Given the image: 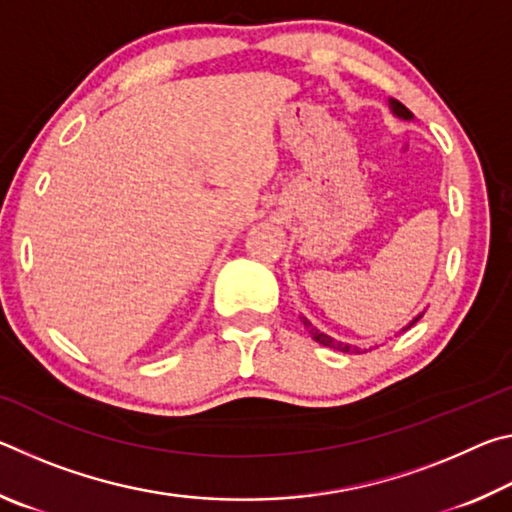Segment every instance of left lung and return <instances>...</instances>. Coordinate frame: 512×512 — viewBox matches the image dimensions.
<instances>
[{"label":"left lung","mask_w":512,"mask_h":512,"mask_svg":"<svg viewBox=\"0 0 512 512\" xmlns=\"http://www.w3.org/2000/svg\"><path fill=\"white\" fill-rule=\"evenodd\" d=\"M388 106H391V110H393V115L395 117H400V119H406V121H411L413 119V112L406 108V106H402L400 101L397 99H388ZM424 316V311H420L418 316H415L409 325L406 327H402L400 332H406V329L409 327H413L415 323H418V320ZM300 320H302V325H305L307 329H309V334L314 336V341H318L320 345H325V348H334V350H341V352H359V348L357 345H348V343H341V341H336V339H332V336H327L325 332H320V329H316L314 325L309 323V320L305 318V316H300Z\"/></svg>","instance_id":"obj_1"}]
</instances>
